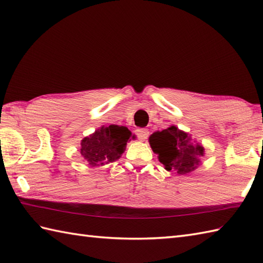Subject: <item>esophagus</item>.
<instances>
[{
  "label": "esophagus",
  "mask_w": 263,
  "mask_h": 263,
  "mask_svg": "<svg viewBox=\"0 0 263 263\" xmlns=\"http://www.w3.org/2000/svg\"><path fill=\"white\" fill-rule=\"evenodd\" d=\"M136 133H137V136H138V138H139V140H141V141L146 140V139H147L148 136H149L148 128H137Z\"/></svg>",
  "instance_id": "obj_1"
}]
</instances>
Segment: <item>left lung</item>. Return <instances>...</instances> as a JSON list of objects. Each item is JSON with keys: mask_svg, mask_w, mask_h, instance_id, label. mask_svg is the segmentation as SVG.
Segmentation results:
<instances>
[{"mask_svg": "<svg viewBox=\"0 0 263 263\" xmlns=\"http://www.w3.org/2000/svg\"><path fill=\"white\" fill-rule=\"evenodd\" d=\"M149 144L153 152L166 171H175L178 175L189 174L197 170L204 157V148L201 143L193 141L191 135L171 125L163 131H156L149 137Z\"/></svg>", "mask_w": 263, "mask_h": 263, "instance_id": "left-lung-1", "label": "left lung"}]
</instances>
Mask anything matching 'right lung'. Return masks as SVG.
I'll return each instance as SVG.
<instances>
[{
	"label": "right lung",
	"mask_w": 263,
	"mask_h": 263,
	"mask_svg": "<svg viewBox=\"0 0 263 263\" xmlns=\"http://www.w3.org/2000/svg\"><path fill=\"white\" fill-rule=\"evenodd\" d=\"M135 137L125 126L103 125L82 139L80 154L89 166H104L120 159L126 142Z\"/></svg>",
	"instance_id": "add662e5"
}]
</instances>
